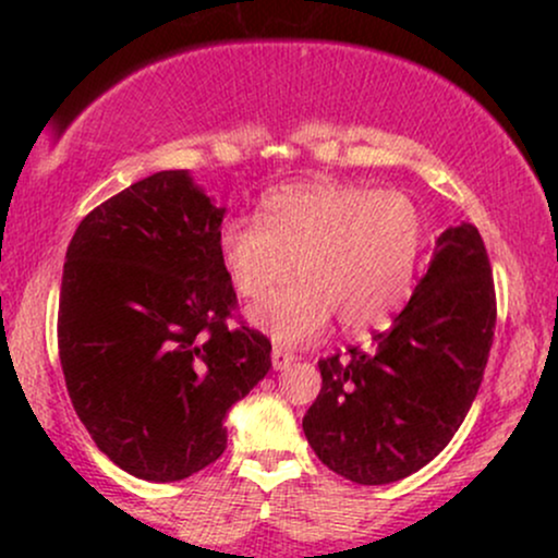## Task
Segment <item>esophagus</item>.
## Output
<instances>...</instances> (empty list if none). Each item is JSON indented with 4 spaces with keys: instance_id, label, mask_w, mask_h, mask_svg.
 <instances>
[{
    "instance_id": "1",
    "label": "esophagus",
    "mask_w": 558,
    "mask_h": 558,
    "mask_svg": "<svg viewBox=\"0 0 558 558\" xmlns=\"http://www.w3.org/2000/svg\"><path fill=\"white\" fill-rule=\"evenodd\" d=\"M293 362H296V354H291V351L283 349V345H275L272 349V367L275 369H288Z\"/></svg>"
}]
</instances>
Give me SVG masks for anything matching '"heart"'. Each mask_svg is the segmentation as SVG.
<instances>
[{
  "instance_id": "heart-1",
  "label": "heart",
  "mask_w": 558,
  "mask_h": 558,
  "mask_svg": "<svg viewBox=\"0 0 558 558\" xmlns=\"http://www.w3.org/2000/svg\"><path fill=\"white\" fill-rule=\"evenodd\" d=\"M425 213L412 196L360 183H291L262 198V217H233L220 257L243 299H262L252 323L278 343H306L330 317L349 332L388 323L412 296Z\"/></svg>"
}]
</instances>
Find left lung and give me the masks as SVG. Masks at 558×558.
Wrapping results in <instances>:
<instances>
[{
  "label": "left lung",
  "instance_id": "obj_1",
  "mask_svg": "<svg viewBox=\"0 0 558 558\" xmlns=\"http://www.w3.org/2000/svg\"><path fill=\"white\" fill-rule=\"evenodd\" d=\"M496 330V288L483 235L462 222L435 243L427 272L388 330L317 362L304 414L319 462L360 485H386L433 462L459 430Z\"/></svg>",
  "mask_w": 558,
  "mask_h": 558
}]
</instances>
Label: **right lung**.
<instances>
[{"mask_svg":"<svg viewBox=\"0 0 558 558\" xmlns=\"http://www.w3.org/2000/svg\"><path fill=\"white\" fill-rule=\"evenodd\" d=\"M220 226L185 170H162L94 207L65 254L70 401L99 451L151 483L220 459L228 409L272 367L270 338L235 312Z\"/></svg>","mask_w":558,"mask_h":558,"instance_id":"obj_1","label":"right lung"}]
</instances>
